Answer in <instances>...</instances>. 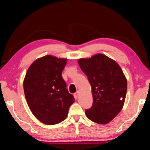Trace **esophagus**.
Masks as SVG:
<instances>
[{"label":"esophagus","instance_id":"obj_1","mask_svg":"<svg viewBox=\"0 0 150 150\" xmlns=\"http://www.w3.org/2000/svg\"><path fill=\"white\" fill-rule=\"evenodd\" d=\"M74 96L75 98H77L78 96H79V91H77V92H76L74 93Z\"/></svg>","mask_w":150,"mask_h":150}]
</instances>
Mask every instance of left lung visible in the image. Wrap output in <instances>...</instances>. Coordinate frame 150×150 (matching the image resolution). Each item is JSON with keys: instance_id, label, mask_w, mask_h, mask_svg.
<instances>
[{"instance_id": "left-lung-1", "label": "left lung", "mask_w": 150, "mask_h": 150, "mask_svg": "<svg viewBox=\"0 0 150 150\" xmlns=\"http://www.w3.org/2000/svg\"><path fill=\"white\" fill-rule=\"evenodd\" d=\"M78 63L92 89L93 105L85 115L94 122L107 124L123 107L127 91L125 76L117 63L103 54L80 59Z\"/></svg>"}]
</instances>
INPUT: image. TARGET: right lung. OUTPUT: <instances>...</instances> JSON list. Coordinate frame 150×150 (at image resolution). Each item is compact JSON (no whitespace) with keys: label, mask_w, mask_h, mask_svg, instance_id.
<instances>
[{"label":"right lung","mask_w":150,"mask_h":150,"mask_svg":"<svg viewBox=\"0 0 150 150\" xmlns=\"http://www.w3.org/2000/svg\"><path fill=\"white\" fill-rule=\"evenodd\" d=\"M66 59L45 55L30 65L24 81L28 105L38 120L47 125L61 122L75 102L62 73Z\"/></svg>","instance_id":"right-lung-1"}]
</instances>
